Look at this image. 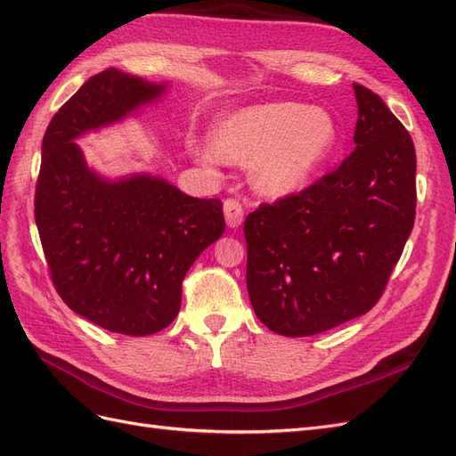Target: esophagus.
Listing matches in <instances>:
<instances>
[{"mask_svg":"<svg viewBox=\"0 0 456 456\" xmlns=\"http://www.w3.org/2000/svg\"><path fill=\"white\" fill-rule=\"evenodd\" d=\"M224 218L230 228H240L243 223V207L238 200L224 201Z\"/></svg>","mask_w":456,"mask_h":456,"instance_id":"obj_1","label":"esophagus"}]
</instances>
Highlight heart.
<instances>
[{"mask_svg":"<svg viewBox=\"0 0 456 456\" xmlns=\"http://www.w3.org/2000/svg\"><path fill=\"white\" fill-rule=\"evenodd\" d=\"M205 158L251 163L256 191L272 200L293 196L333 156L338 127L327 110L293 101L240 108L218 118Z\"/></svg>","mask_w":456,"mask_h":456,"instance_id":"1","label":"heart"}]
</instances>
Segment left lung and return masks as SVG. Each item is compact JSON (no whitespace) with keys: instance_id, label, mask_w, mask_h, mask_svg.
Listing matches in <instances>:
<instances>
[{"instance_id":"left-lung-1","label":"left lung","mask_w":456,"mask_h":456,"mask_svg":"<svg viewBox=\"0 0 456 456\" xmlns=\"http://www.w3.org/2000/svg\"><path fill=\"white\" fill-rule=\"evenodd\" d=\"M354 151L300 194L245 218L247 291L283 337L323 333L382 297L415 224L417 156L379 94L354 84Z\"/></svg>"}]
</instances>
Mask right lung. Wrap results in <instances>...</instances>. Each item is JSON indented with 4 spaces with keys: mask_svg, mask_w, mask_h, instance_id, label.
I'll use <instances>...</instances> for the list:
<instances>
[{
    "mask_svg": "<svg viewBox=\"0 0 456 456\" xmlns=\"http://www.w3.org/2000/svg\"><path fill=\"white\" fill-rule=\"evenodd\" d=\"M167 87L108 68L53 116L41 142L34 213L54 289L81 317L131 337L173 323L186 272L226 228L223 201L186 196L148 173L106 178L76 141Z\"/></svg>",
    "mask_w": 456,
    "mask_h": 456,
    "instance_id": "right-lung-1",
    "label": "right lung"
}]
</instances>
